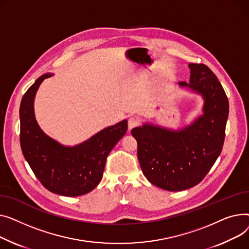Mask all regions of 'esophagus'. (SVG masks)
I'll return each instance as SVG.
<instances>
[{"label": "esophagus", "mask_w": 249, "mask_h": 249, "mask_svg": "<svg viewBox=\"0 0 249 249\" xmlns=\"http://www.w3.org/2000/svg\"><path fill=\"white\" fill-rule=\"evenodd\" d=\"M127 124H128V128L131 129V128L136 127L137 125H139V121L136 118H129Z\"/></svg>", "instance_id": "1"}]
</instances>
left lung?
I'll return each instance as SVG.
<instances>
[{"instance_id":"1","label":"left lung","mask_w":249,"mask_h":249,"mask_svg":"<svg viewBox=\"0 0 249 249\" xmlns=\"http://www.w3.org/2000/svg\"><path fill=\"white\" fill-rule=\"evenodd\" d=\"M190 83L181 81L205 99L204 114L179 131L144 124L131 129L138 142L142 171L155 186L167 191H183L205 178L220 155L229 112L221 83L205 64L190 63Z\"/></svg>"}]
</instances>
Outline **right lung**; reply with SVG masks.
Instances as JSON below:
<instances>
[{"label":"right lung","instance_id":"right-lung-1","mask_svg":"<svg viewBox=\"0 0 249 249\" xmlns=\"http://www.w3.org/2000/svg\"><path fill=\"white\" fill-rule=\"evenodd\" d=\"M40 76L29 87L20 106V144L22 153L40 183L50 192L76 197L87 194L101 181L107 158L126 133L127 121L108 126L89 141L68 148L47 137L36 123L33 101Z\"/></svg>","mask_w":249,"mask_h":249}]
</instances>
